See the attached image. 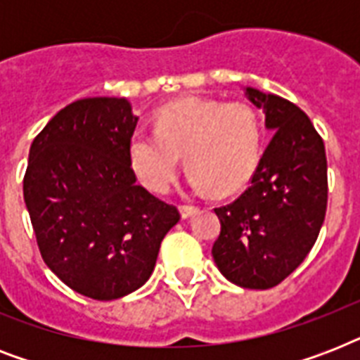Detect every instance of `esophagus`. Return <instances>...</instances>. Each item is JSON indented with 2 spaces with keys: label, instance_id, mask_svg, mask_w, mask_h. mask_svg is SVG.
I'll return each instance as SVG.
<instances>
[{
  "label": "esophagus",
  "instance_id": "34e87169",
  "mask_svg": "<svg viewBox=\"0 0 360 360\" xmlns=\"http://www.w3.org/2000/svg\"><path fill=\"white\" fill-rule=\"evenodd\" d=\"M179 211H181V217H183V219H188V217H192V214L196 213L198 207L196 205H181Z\"/></svg>",
  "mask_w": 360,
  "mask_h": 360
}]
</instances>
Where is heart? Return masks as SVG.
Returning a JSON list of instances; mask_svg holds the SVG:
<instances>
[{
	"label": "heart",
	"mask_w": 360,
	"mask_h": 360,
	"mask_svg": "<svg viewBox=\"0 0 360 360\" xmlns=\"http://www.w3.org/2000/svg\"><path fill=\"white\" fill-rule=\"evenodd\" d=\"M262 143L263 124L250 104L183 97L157 110L155 132L130 136L129 158L147 188L166 192L183 155L194 188L228 196L250 181Z\"/></svg>",
	"instance_id": "b5f03b06"
}]
</instances>
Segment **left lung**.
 Segmentation results:
<instances>
[{
  "label": "left lung",
  "mask_w": 360,
  "mask_h": 360,
  "mask_svg": "<svg viewBox=\"0 0 360 360\" xmlns=\"http://www.w3.org/2000/svg\"><path fill=\"white\" fill-rule=\"evenodd\" d=\"M274 134L250 186L214 209L220 236L217 267L248 290H269L290 276L312 250L327 211V157L312 121L290 101L246 87Z\"/></svg>",
  "instance_id": "8db88e82"
}]
</instances>
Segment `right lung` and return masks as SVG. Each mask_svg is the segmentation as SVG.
I'll use <instances>...</instances> for the list:
<instances>
[{
	"label": "right lung",
	"instance_id": "add662e5",
	"mask_svg": "<svg viewBox=\"0 0 360 360\" xmlns=\"http://www.w3.org/2000/svg\"><path fill=\"white\" fill-rule=\"evenodd\" d=\"M127 98H80L48 121L30 147L24 202L41 256L70 290L95 301L146 284L175 205L136 185Z\"/></svg>",
	"mask_w": 360,
	"mask_h": 360
}]
</instances>
